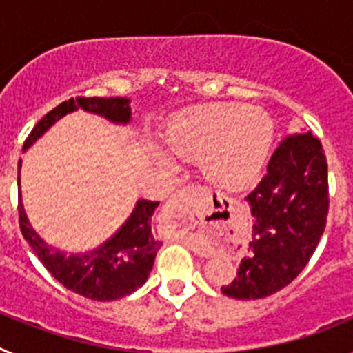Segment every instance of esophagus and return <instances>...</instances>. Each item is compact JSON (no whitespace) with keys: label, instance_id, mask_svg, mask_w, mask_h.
<instances>
[{"label":"esophagus","instance_id":"esophagus-1","mask_svg":"<svg viewBox=\"0 0 353 353\" xmlns=\"http://www.w3.org/2000/svg\"><path fill=\"white\" fill-rule=\"evenodd\" d=\"M191 194H192V189H189V187H183L182 191L174 192V194L168 199L166 207H164V212H162V215H164L166 223H170L171 226H173L179 233H182L179 228H182L183 223H185V219H187L185 212H187V203H189V199H191Z\"/></svg>","mask_w":353,"mask_h":353}]
</instances>
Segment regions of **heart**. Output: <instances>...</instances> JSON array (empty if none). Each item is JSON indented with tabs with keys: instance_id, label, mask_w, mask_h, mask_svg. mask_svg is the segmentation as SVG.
Here are the masks:
<instances>
[{
	"instance_id": "obj_1",
	"label": "heart",
	"mask_w": 353,
	"mask_h": 353,
	"mask_svg": "<svg viewBox=\"0 0 353 353\" xmlns=\"http://www.w3.org/2000/svg\"><path fill=\"white\" fill-rule=\"evenodd\" d=\"M274 134L272 118L263 111L244 104H208L174 118L164 143L176 159H201V173L212 185L242 191L256 182Z\"/></svg>"
}]
</instances>
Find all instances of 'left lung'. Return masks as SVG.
<instances>
[{
    "mask_svg": "<svg viewBox=\"0 0 353 353\" xmlns=\"http://www.w3.org/2000/svg\"><path fill=\"white\" fill-rule=\"evenodd\" d=\"M245 201L254 217L251 242L235 279L221 292L232 299L254 301L288 286L323 235L329 183L322 143L311 132L286 138Z\"/></svg>",
    "mask_w": 353,
    "mask_h": 353,
    "instance_id": "obj_1",
    "label": "left lung"
}]
</instances>
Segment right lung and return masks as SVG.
Returning a JSON list of instances; mask_svg holds the SVG:
<instances>
[{
    "instance_id": "1",
    "label": "right lung",
    "mask_w": 353,
    "mask_h": 353,
    "mask_svg": "<svg viewBox=\"0 0 353 353\" xmlns=\"http://www.w3.org/2000/svg\"><path fill=\"white\" fill-rule=\"evenodd\" d=\"M83 109L86 113L99 114L111 123L127 125L132 120L130 101L125 97H77L61 102L49 111L31 130L24 141L26 152L37 139L48 132L56 121L67 114ZM21 162L19 161L17 185L21 191ZM159 201L138 199L127 221L118 228L105 242L86 252H68L49 245L39 233L31 228L24 210L21 192H19V224L21 232L31 249L35 251L43 267L70 292L83 295L92 301H117L141 288L148 279L157 251L162 242L155 240L152 233V215Z\"/></svg>"
}]
</instances>
